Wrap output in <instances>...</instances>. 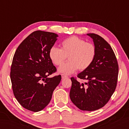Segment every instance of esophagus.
I'll use <instances>...</instances> for the list:
<instances>
[{
  "mask_svg": "<svg viewBox=\"0 0 129 129\" xmlns=\"http://www.w3.org/2000/svg\"><path fill=\"white\" fill-rule=\"evenodd\" d=\"M68 76L67 75H65L64 74H62L61 75V78L62 79H65V78H67Z\"/></svg>",
  "mask_w": 129,
  "mask_h": 129,
  "instance_id": "1",
  "label": "esophagus"
}]
</instances>
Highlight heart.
<instances>
[{
	"label": "heart",
	"mask_w": 129,
	"mask_h": 129,
	"mask_svg": "<svg viewBox=\"0 0 129 129\" xmlns=\"http://www.w3.org/2000/svg\"><path fill=\"white\" fill-rule=\"evenodd\" d=\"M96 48L91 43L76 36L64 39L61 43V49L52 46L49 51V56L55 65H60L68 56L69 61L62 64L57 72L69 75L78 69L83 71L88 68L96 56Z\"/></svg>",
	"instance_id": "heart-1"
}]
</instances>
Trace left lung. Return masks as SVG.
Segmentation results:
<instances>
[{
	"instance_id": "obj_1",
	"label": "left lung",
	"mask_w": 129,
	"mask_h": 129,
	"mask_svg": "<svg viewBox=\"0 0 129 129\" xmlns=\"http://www.w3.org/2000/svg\"><path fill=\"white\" fill-rule=\"evenodd\" d=\"M86 35L94 42L96 56L90 66L78 74L79 78L86 80L84 84L71 78L70 98L80 110L94 111L105 105L113 94L117 84L119 67L115 55L108 42L97 34Z\"/></svg>"
}]
</instances>
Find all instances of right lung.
<instances>
[{"mask_svg":"<svg viewBox=\"0 0 129 129\" xmlns=\"http://www.w3.org/2000/svg\"><path fill=\"white\" fill-rule=\"evenodd\" d=\"M54 33L37 30L24 39L16 49L11 67L14 95L27 110H42L50 103L61 75L49 78L56 69L49 51L57 40Z\"/></svg>","mask_w":129,"mask_h":129,"instance_id":"right-lung-1","label":"right lung"}]
</instances>
